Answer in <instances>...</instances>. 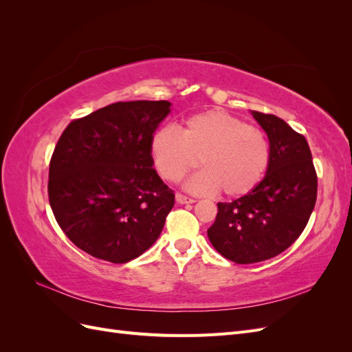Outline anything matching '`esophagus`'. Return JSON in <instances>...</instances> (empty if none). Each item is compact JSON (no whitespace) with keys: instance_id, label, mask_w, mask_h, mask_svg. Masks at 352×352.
Segmentation results:
<instances>
[{"instance_id":"1","label":"esophagus","mask_w":352,"mask_h":352,"mask_svg":"<svg viewBox=\"0 0 352 352\" xmlns=\"http://www.w3.org/2000/svg\"><path fill=\"white\" fill-rule=\"evenodd\" d=\"M176 202H179V204H192V202H195V199L177 192L176 194Z\"/></svg>"}]
</instances>
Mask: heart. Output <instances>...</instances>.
I'll return each instance as SVG.
<instances>
[{
  "instance_id": "heart-1",
  "label": "heart",
  "mask_w": 352,
  "mask_h": 352,
  "mask_svg": "<svg viewBox=\"0 0 352 352\" xmlns=\"http://www.w3.org/2000/svg\"><path fill=\"white\" fill-rule=\"evenodd\" d=\"M153 164L163 179L179 182L202 166L188 182L198 194L216 190L238 198L250 194L264 179L270 164V142L260 127L245 124L221 110L188 117L179 132L160 127L150 141Z\"/></svg>"
}]
</instances>
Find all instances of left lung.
<instances>
[{
    "label": "left lung",
    "instance_id": "left-lung-1",
    "mask_svg": "<svg viewBox=\"0 0 352 352\" xmlns=\"http://www.w3.org/2000/svg\"><path fill=\"white\" fill-rule=\"evenodd\" d=\"M269 136L270 164L250 194L219 202L207 230L223 257L252 264L276 257L301 235L317 199V173L305 138L273 114L252 111Z\"/></svg>",
    "mask_w": 352,
    "mask_h": 352
}]
</instances>
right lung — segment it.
I'll list each match as a JSON object with an SVG mask.
<instances>
[{"instance_id":"obj_1","label":"right lung","mask_w":352,"mask_h":352,"mask_svg":"<svg viewBox=\"0 0 352 352\" xmlns=\"http://www.w3.org/2000/svg\"><path fill=\"white\" fill-rule=\"evenodd\" d=\"M168 101L114 102L69 123L50 162L48 198L66 236L123 264L158 239L175 194L153 168L150 141Z\"/></svg>"}]
</instances>
